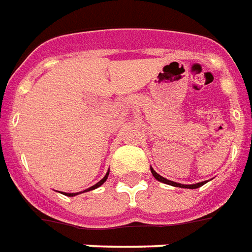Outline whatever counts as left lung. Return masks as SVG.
I'll return each mask as SVG.
<instances>
[{
    "mask_svg": "<svg viewBox=\"0 0 252 252\" xmlns=\"http://www.w3.org/2000/svg\"><path fill=\"white\" fill-rule=\"evenodd\" d=\"M151 172H152V175H154V178L156 179V180H159V182H161V183H165V184H169V186H173V187L191 188V189H193V188L202 187L203 184L207 183V182H202V183H196V184H180V183H176V182H171V180H168V179H165V178H163V176H160L159 173L155 172L154 168H151Z\"/></svg>",
    "mask_w": 252,
    "mask_h": 252,
    "instance_id": "1",
    "label": "left lung"
}]
</instances>
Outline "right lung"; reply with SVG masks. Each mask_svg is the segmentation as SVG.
Here are the masks:
<instances>
[{
    "label": "right lung",
    "instance_id": "right-lung-1",
    "mask_svg": "<svg viewBox=\"0 0 252 252\" xmlns=\"http://www.w3.org/2000/svg\"><path fill=\"white\" fill-rule=\"evenodd\" d=\"M108 175H109V172H107V175H105V176H104V178H102L101 180L98 182V183H96L94 186H92V187H89L88 189H85V191H92V189H94V188L100 187V186H101V184L104 183V182H105V180L108 179ZM85 191H84V192H85ZM64 195H66V196H74V195H79V192H77V193H66V192H64Z\"/></svg>",
    "mask_w": 252,
    "mask_h": 252
}]
</instances>
